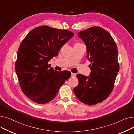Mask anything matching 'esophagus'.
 <instances>
[{
  "mask_svg": "<svg viewBox=\"0 0 134 134\" xmlns=\"http://www.w3.org/2000/svg\"><path fill=\"white\" fill-rule=\"evenodd\" d=\"M71 76H72V77H74V78H75V77H76V74L72 73H71Z\"/></svg>",
  "mask_w": 134,
  "mask_h": 134,
  "instance_id": "esophagus-1",
  "label": "esophagus"
}]
</instances>
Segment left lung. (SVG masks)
<instances>
[{
	"label": "left lung",
	"instance_id": "obj_1",
	"mask_svg": "<svg viewBox=\"0 0 134 134\" xmlns=\"http://www.w3.org/2000/svg\"><path fill=\"white\" fill-rule=\"evenodd\" d=\"M78 36L86 46L91 72L88 76L76 75L79 83L73 91L81 102L93 105L106 99L113 90L119 69L117 47L111 35L100 27L88 28Z\"/></svg>",
	"mask_w": 134,
	"mask_h": 134
}]
</instances>
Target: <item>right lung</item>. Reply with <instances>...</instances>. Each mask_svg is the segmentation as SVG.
Wrapping results in <instances>:
<instances>
[{
  "instance_id": "add662e5",
  "label": "right lung",
  "mask_w": 134,
  "mask_h": 134,
  "mask_svg": "<svg viewBox=\"0 0 134 134\" xmlns=\"http://www.w3.org/2000/svg\"><path fill=\"white\" fill-rule=\"evenodd\" d=\"M73 36L68 30L41 26L30 31L20 43L15 70L22 92L33 102H51L70 78L71 72L55 71L48 63Z\"/></svg>"
}]
</instances>
